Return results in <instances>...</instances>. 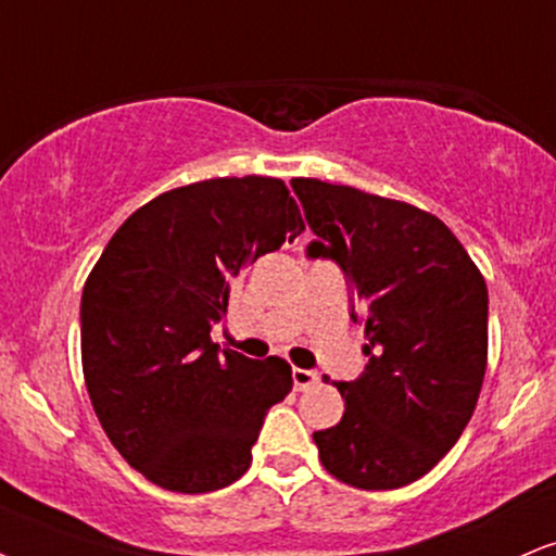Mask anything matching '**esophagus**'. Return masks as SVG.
<instances>
[{
    "label": "esophagus",
    "instance_id": "esophagus-1",
    "mask_svg": "<svg viewBox=\"0 0 556 556\" xmlns=\"http://www.w3.org/2000/svg\"><path fill=\"white\" fill-rule=\"evenodd\" d=\"M318 371H311V368H292V381H295V389H311L314 384H318Z\"/></svg>",
    "mask_w": 556,
    "mask_h": 556
}]
</instances>
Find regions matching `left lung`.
<instances>
[{"label":"left lung","mask_w":556,"mask_h":556,"mask_svg":"<svg viewBox=\"0 0 556 556\" xmlns=\"http://www.w3.org/2000/svg\"><path fill=\"white\" fill-rule=\"evenodd\" d=\"M316 240L305 256L340 266L368 363L337 381L344 413L316 431L324 468L355 489L418 481L476 410L489 350V292L460 240L433 214L350 185L295 177Z\"/></svg>","instance_id":"1"}]
</instances>
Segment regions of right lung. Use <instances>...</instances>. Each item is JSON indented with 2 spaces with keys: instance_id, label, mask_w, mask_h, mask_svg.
<instances>
[{
  "instance_id": "1",
  "label": "right lung",
  "mask_w": 556,
  "mask_h": 556,
  "mask_svg": "<svg viewBox=\"0 0 556 556\" xmlns=\"http://www.w3.org/2000/svg\"><path fill=\"white\" fill-rule=\"evenodd\" d=\"M305 225L282 180L216 177L156 195L106 242L83 287L80 353L93 410L138 473L206 494L251 468L290 363L212 342L229 287Z\"/></svg>"
}]
</instances>
